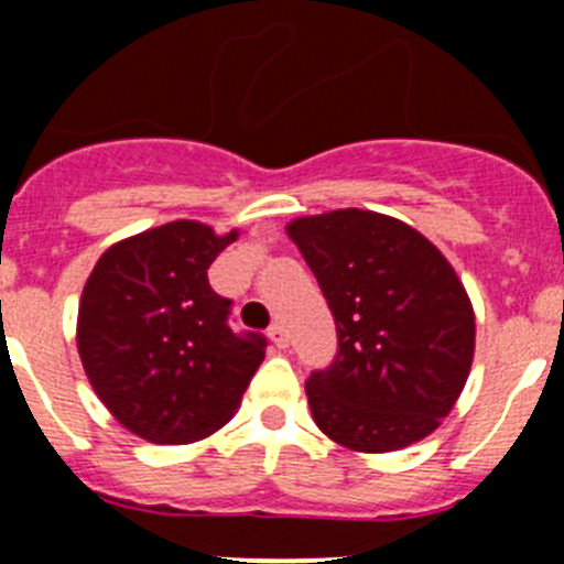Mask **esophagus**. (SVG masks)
Returning a JSON list of instances; mask_svg holds the SVG:
<instances>
[{
	"label": "esophagus",
	"instance_id": "1",
	"mask_svg": "<svg viewBox=\"0 0 564 564\" xmlns=\"http://www.w3.org/2000/svg\"><path fill=\"white\" fill-rule=\"evenodd\" d=\"M267 335H270V340L278 346V349H286L289 346V333L283 329V324H272V327L267 329Z\"/></svg>",
	"mask_w": 564,
	"mask_h": 564
}]
</instances>
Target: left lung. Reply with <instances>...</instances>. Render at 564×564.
<instances>
[{
  "label": "left lung",
  "mask_w": 564,
  "mask_h": 564,
  "mask_svg": "<svg viewBox=\"0 0 564 564\" xmlns=\"http://www.w3.org/2000/svg\"><path fill=\"white\" fill-rule=\"evenodd\" d=\"M335 318L338 351L305 382L338 445L390 453L440 429L475 355V314L451 261L420 231L368 209L289 224Z\"/></svg>",
  "instance_id": "1"
}]
</instances>
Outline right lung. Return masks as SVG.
Instances as JSON below:
<instances>
[{
    "label": "right lung",
    "mask_w": 564,
    "mask_h": 564,
    "mask_svg": "<svg viewBox=\"0 0 564 564\" xmlns=\"http://www.w3.org/2000/svg\"><path fill=\"white\" fill-rule=\"evenodd\" d=\"M237 231L174 220L117 242L78 305V355L108 412L155 445H187L226 425L264 360L261 333L229 327L231 300L207 270Z\"/></svg>",
    "instance_id": "add662e5"
}]
</instances>
